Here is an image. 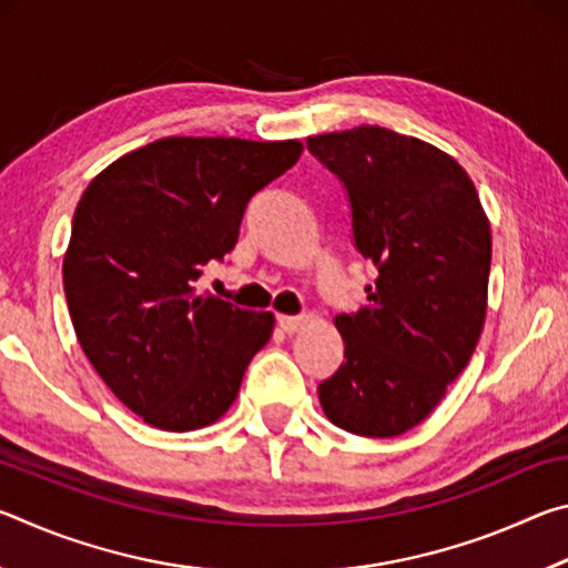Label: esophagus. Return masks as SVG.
Masks as SVG:
<instances>
[{"label": "esophagus", "instance_id": "obj_1", "mask_svg": "<svg viewBox=\"0 0 568 568\" xmlns=\"http://www.w3.org/2000/svg\"><path fill=\"white\" fill-rule=\"evenodd\" d=\"M303 323H305L303 315H277V325H281V331L287 333V335L301 331Z\"/></svg>", "mask_w": 568, "mask_h": 568}]
</instances>
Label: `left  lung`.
Masks as SVG:
<instances>
[{"instance_id":"8db88e82","label":"left lung","mask_w":568,"mask_h":568,"mask_svg":"<svg viewBox=\"0 0 568 568\" xmlns=\"http://www.w3.org/2000/svg\"><path fill=\"white\" fill-rule=\"evenodd\" d=\"M307 150L343 182L353 245L378 271L365 307L335 315L345 353L321 406L348 434L400 436L474 355L491 227L466 170L428 142L363 124L307 138Z\"/></svg>"}]
</instances>
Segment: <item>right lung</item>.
Here are the masks:
<instances>
[{
  "label": "right lung",
  "instance_id": "add662e5",
  "mask_svg": "<svg viewBox=\"0 0 568 568\" xmlns=\"http://www.w3.org/2000/svg\"><path fill=\"white\" fill-rule=\"evenodd\" d=\"M297 140L165 138L112 162L72 217L62 277L77 341L132 413L195 430L233 406L271 313L197 295L247 203L301 158Z\"/></svg>",
  "mask_w": 568,
  "mask_h": 568
}]
</instances>
